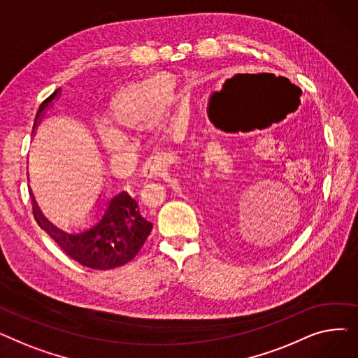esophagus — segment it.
Returning <instances> with one entry per match:
<instances>
[{
    "label": "esophagus",
    "instance_id": "obj_1",
    "mask_svg": "<svg viewBox=\"0 0 358 358\" xmlns=\"http://www.w3.org/2000/svg\"><path fill=\"white\" fill-rule=\"evenodd\" d=\"M165 165H166V162H165V158H162V157L149 158L146 162V166H145V176L148 178H150L154 176L165 174V171H166Z\"/></svg>",
    "mask_w": 358,
    "mask_h": 358
}]
</instances>
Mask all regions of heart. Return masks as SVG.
I'll use <instances>...</instances> for the list:
<instances>
[{"label": "heart", "instance_id": "obj_1", "mask_svg": "<svg viewBox=\"0 0 358 358\" xmlns=\"http://www.w3.org/2000/svg\"><path fill=\"white\" fill-rule=\"evenodd\" d=\"M176 88V77L165 72L123 88L111 104V117L120 127H103V142L110 149H124L134 142L124 128L143 131L159 126L174 104Z\"/></svg>", "mask_w": 358, "mask_h": 358}]
</instances>
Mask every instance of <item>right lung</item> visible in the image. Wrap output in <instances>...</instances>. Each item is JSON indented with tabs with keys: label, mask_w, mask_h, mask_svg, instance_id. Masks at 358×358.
Listing matches in <instances>:
<instances>
[{
	"label": "right lung",
	"mask_w": 358,
	"mask_h": 358,
	"mask_svg": "<svg viewBox=\"0 0 358 358\" xmlns=\"http://www.w3.org/2000/svg\"><path fill=\"white\" fill-rule=\"evenodd\" d=\"M61 88L41 104L37 111L33 131L39 124L43 113L53 104V100L59 97ZM33 200V215L39 227L58 243L61 250L78 261L80 264L94 270H110L131 261L143 247L146 238L152 231V223L146 220L139 209L135 196L126 190H120L106 203V209L99 217V222L78 234H68L50 223Z\"/></svg>",
	"instance_id": "1"
}]
</instances>
